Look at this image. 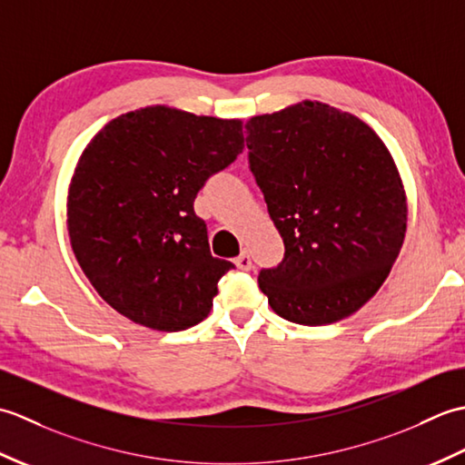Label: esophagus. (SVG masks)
<instances>
[{
	"label": "esophagus",
	"instance_id": "esophagus-1",
	"mask_svg": "<svg viewBox=\"0 0 465 465\" xmlns=\"http://www.w3.org/2000/svg\"><path fill=\"white\" fill-rule=\"evenodd\" d=\"M233 263H235V268H238V270H245V272L252 270V258H250V253L245 252V250L238 255V258L233 260Z\"/></svg>",
	"mask_w": 465,
	"mask_h": 465
}]
</instances>
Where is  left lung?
<instances>
[{"mask_svg":"<svg viewBox=\"0 0 465 465\" xmlns=\"http://www.w3.org/2000/svg\"><path fill=\"white\" fill-rule=\"evenodd\" d=\"M250 167L285 255L262 270L272 310L302 325L340 322L391 272L408 197L388 147L358 115L303 100L245 122Z\"/></svg>","mask_w":465,"mask_h":465,"instance_id":"8db88e82","label":"left lung"}]
</instances>
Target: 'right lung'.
<instances>
[{
	"label": "right lung",
	"instance_id": "add662e5",
	"mask_svg": "<svg viewBox=\"0 0 465 465\" xmlns=\"http://www.w3.org/2000/svg\"><path fill=\"white\" fill-rule=\"evenodd\" d=\"M242 150V120L170 105L117 115L85 145L67 185V233L117 313L157 331L207 318L233 263L212 255L193 200Z\"/></svg>",
	"mask_w": 465,
	"mask_h": 465
}]
</instances>
